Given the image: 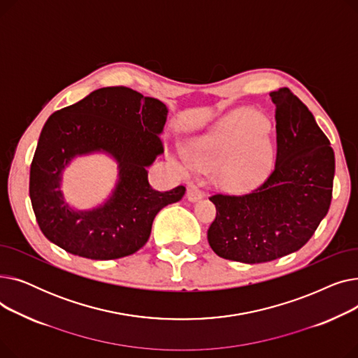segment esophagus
<instances>
[{
	"label": "esophagus",
	"mask_w": 358,
	"mask_h": 358,
	"mask_svg": "<svg viewBox=\"0 0 358 358\" xmlns=\"http://www.w3.org/2000/svg\"><path fill=\"white\" fill-rule=\"evenodd\" d=\"M201 197H203V192L199 189V187H196V185L190 187V189L187 190V199H189L190 201H197V200H200Z\"/></svg>",
	"instance_id": "esophagus-1"
}]
</instances>
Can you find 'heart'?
<instances>
[{
  "instance_id": "heart-1",
  "label": "heart",
  "mask_w": 358,
  "mask_h": 358,
  "mask_svg": "<svg viewBox=\"0 0 358 358\" xmlns=\"http://www.w3.org/2000/svg\"><path fill=\"white\" fill-rule=\"evenodd\" d=\"M252 135L250 115L236 111L192 146L193 162L200 168L216 165L215 177L228 189H239L264 174L273 162V146L266 130ZM181 165L189 158L181 154Z\"/></svg>"
}]
</instances>
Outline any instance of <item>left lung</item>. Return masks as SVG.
<instances>
[{
    "label": "left lung",
    "mask_w": 358,
    "mask_h": 358,
    "mask_svg": "<svg viewBox=\"0 0 358 358\" xmlns=\"http://www.w3.org/2000/svg\"><path fill=\"white\" fill-rule=\"evenodd\" d=\"M275 104L277 155L271 174L247 194L210 196L216 217L208 231L224 259L258 264L302 248L327 216L335 174L329 139L289 88L270 92Z\"/></svg>",
    "instance_id": "1"
}]
</instances>
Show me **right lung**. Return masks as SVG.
<instances>
[{"mask_svg": "<svg viewBox=\"0 0 358 358\" xmlns=\"http://www.w3.org/2000/svg\"><path fill=\"white\" fill-rule=\"evenodd\" d=\"M166 106L127 87L92 91L55 111L45 123L30 165L29 193L43 235L66 252L116 259L139 251L165 206L182 199L185 187L157 192L146 166L164 152L159 138ZM106 152L117 159L120 181L110 199L92 211H73L60 192L62 171L75 157Z\"/></svg>", "mask_w": 358, "mask_h": 358, "instance_id": "add662e5", "label": "right lung"}]
</instances>
